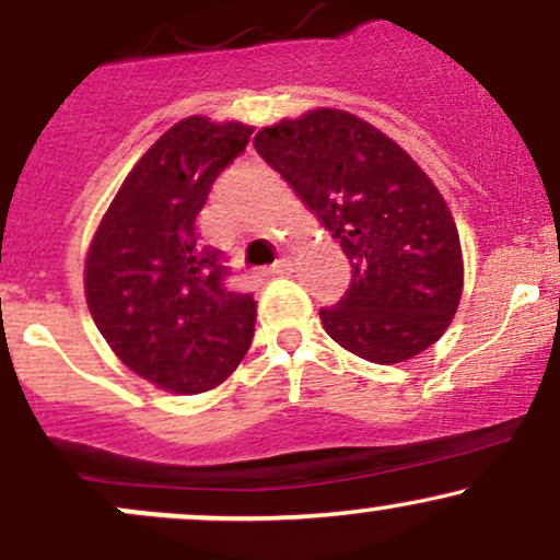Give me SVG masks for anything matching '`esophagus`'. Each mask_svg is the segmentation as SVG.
I'll return each mask as SVG.
<instances>
[{
	"label": "esophagus",
	"mask_w": 560,
	"mask_h": 560,
	"mask_svg": "<svg viewBox=\"0 0 560 560\" xmlns=\"http://www.w3.org/2000/svg\"><path fill=\"white\" fill-rule=\"evenodd\" d=\"M292 271V260H287V258H281V260H276L271 268H268V273H273V276H284V273H289Z\"/></svg>",
	"instance_id": "34e87169"
}]
</instances>
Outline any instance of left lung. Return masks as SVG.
<instances>
[{
  "mask_svg": "<svg viewBox=\"0 0 560 560\" xmlns=\"http://www.w3.org/2000/svg\"><path fill=\"white\" fill-rule=\"evenodd\" d=\"M253 144L350 260L345 298L320 311L334 342L382 365L432 347L464 294V249L445 197L421 165L369 120L337 107L262 126Z\"/></svg>",
  "mask_w": 560,
  "mask_h": 560,
  "instance_id": "left-lung-1",
  "label": "left lung"
}]
</instances>
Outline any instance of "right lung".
I'll return each mask as SVG.
<instances>
[{
    "instance_id": "add662e5",
    "label": "right lung",
    "mask_w": 560,
    "mask_h": 560,
    "mask_svg": "<svg viewBox=\"0 0 560 560\" xmlns=\"http://www.w3.org/2000/svg\"><path fill=\"white\" fill-rule=\"evenodd\" d=\"M249 133L240 120H178L128 171L89 244L83 292L96 329L126 369L171 395L223 384L253 342V294L231 292L221 253L197 231Z\"/></svg>"
}]
</instances>
